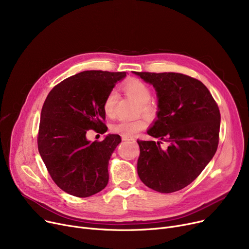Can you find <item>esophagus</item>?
<instances>
[{
	"mask_svg": "<svg viewBox=\"0 0 249 249\" xmlns=\"http://www.w3.org/2000/svg\"><path fill=\"white\" fill-rule=\"evenodd\" d=\"M122 140L126 141V140H134V139H132V138H130V137H125V136H122Z\"/></svg>",
	"mask_w": 249,
	"mask_h": 249,
	"instance_id": "34e87169",
	"label": "esophagus"
}]
</instances>
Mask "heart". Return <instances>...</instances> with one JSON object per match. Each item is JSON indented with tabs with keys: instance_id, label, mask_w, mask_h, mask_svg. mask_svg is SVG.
<instances>
[{
	"instance_id": "1",
	"label": "heart",
	"mask_w": 249,
	"mask_h": 249,
	"mask_svg": "<svg viewBox=\"0 0 249 249\" xmlns=\"http://www.w3.org/2000/svg\"><path fill=\"white\" fill-rule=\"evenodd\" d=\"M122 89L129 96L135 100L140 105V110L143 114L151 115L155 112V105L150 102L151 99V89L150 88L137 78H130L122 86ZM117 95L115 90H111L107 95L106 99L103 104V109L105 114L109 117L114 116L115 113V105H116ZM145 121L142 119H137L133 121L122 120L117 122L113 125V132L120 134L125 137H132L142 129L145 127Z\"/></svg>"
}]
</instances>
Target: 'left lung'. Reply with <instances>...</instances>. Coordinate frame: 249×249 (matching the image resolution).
<instances>
[{"label":"left lung","mask_w":249,"mask_h":249,"mask_svg":"<svg viewBox=\"0 0 249 249\" xmlns=\"http://www.w3.org/2000/svg\"><path fill=\"white\" fill-rule=\"evenodd\" d=\"M159 98L158 119L147 134L161 141L137 140V173L144 185L160 193H174L198 178L216 153L220 111L207 87L178 72H138Z\"/></svg>","instance_id":"obj_1"}]
</instances>
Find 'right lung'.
<instances>
[{"mask_svg":"<svg viewBox=\"0 0 249 249\" xmlns=\"http://www.w3.org/2000/svg\"><path fill=\"white\" fill-rule=\"evenodd\" d=\"M125 76V71H86L56 85L43 104L38 150L51 178L74 197H89L108 184L109 160L121 137L108 134L90 142L86 134L107 131L103 104Z\"/></svg>","mask_w":249,"mask_h":249,"instance_id":"right-lung-1","label":"right lung"}]
</instances>
